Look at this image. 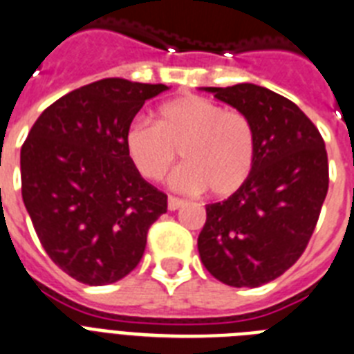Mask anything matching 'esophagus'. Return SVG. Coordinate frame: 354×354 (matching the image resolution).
Here are the masks:
<instances>
[{"label": "esophagus", "instance_id": "34e87169", "mask_svg": "<svg viewBox=\"0 0 354 354\" xmlns=\"http://www.w3.org/2000/svg\"><path fill=\"white\" fill-rule=\"evenodd\" d=\"M183 205H185V201H183V200H180V198H174V196H169V200H167L169 210L182 209Z\"/></svg>", "mask_w": 354, "mask_h": 354}]
</instances>
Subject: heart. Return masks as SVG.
Here are the masks:
<instances>
[{
    "mask_svg": "<svg viewBox=\"0 0 354 354\" xmlns=\"http://www.w3.org/2000/svg\"><path fill=\"white\" fill-rule=\"evenodd\" d=\"M126 149L135 167L147 180H160L176 160L171 183L183 192L209 189L228 196L250 176L255 158V133L250 118L218 102L183 95L160 106L156 124L136 118L126 133Z\"/></svg>",
    "mask_w": 354,
    "mask_h": 354,
    "instance_id": "1",
    "label": "heart"
}]
</instances>
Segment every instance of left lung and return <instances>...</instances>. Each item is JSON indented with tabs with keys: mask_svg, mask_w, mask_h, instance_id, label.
<instances>
[{
	"mask_svg": "<svg viewBox=\"0 0 354 354\" xmlns=\"http://www.w3.org/2000/svg\"><path fill=\"white\" fill-rule=\"evenodd\" d=\"M245 113L255 133L250 176L207 205L198 237L203 266L223 284L257 288L283 275L310 241L328 194V153L297 104L263 86L201 88Z\"/></svg>",
	"mask_w": 354,
	"mask_h": 354,
	"instance_id": "obj_1",
	"label": "left lung"
}]
</instances>
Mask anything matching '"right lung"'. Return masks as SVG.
<instances>
[{
    "label": "right lung",
    "instance_id": "obj_1",
    "mask_svg": "<svg viewBox=\"0 0 354 354\" xmlns=\"http://www.w3.org/2000/svg\"><path fill=\"white\" fill-rule=\"evenodd\" d=\"M169 90L102 79L41 113L21 147V194L41 245L79 283L104 286L136 268L167 196L140 176L126 133L145 100Z\"/></svg>",
    "mask_w": 354,
    "mask_h": 354
}]
</instances>
